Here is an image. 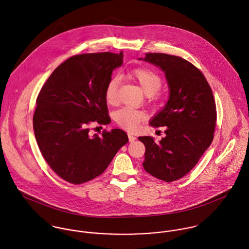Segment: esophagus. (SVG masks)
I'll use <instances>...</instances> for the list:
<instances>
[{"label": "esophagus", "instance_id": "esophagus-1", "mask_svg": "<svg viewBox=\"0 0 249 249\" xmlns=\"http://www.w3.org/2000/svg\"><path fill=\"white\" fill-rule=\"evenodd\" d=\"M128 139H129V142H134L137 138L135 137V136H133L132 134H130V133H128Z\"/></svg>", "mask_w": 249, "mask_h": 249}]
</instances>
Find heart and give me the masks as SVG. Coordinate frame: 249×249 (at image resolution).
I'll return each instance as SVG.
<instances>
[{
	"mask_svg": "<svg viewBox=\"0 0 249 249\" xmlns=\"http://www.w3.org/2000/svg\"><path fill=\"white\" fill-rule=\"evenodd\" d=\"M129 76L139 85L146 96H153L162 87L160 76L155 71L146 68L135 69L129 73ZM119 84L120 80L118 77H112L107 84L105 97L107 104L110 106H116L119 102ZM143 118V112L127 107L119 109L114 115L117 124L127 130H135Z\"/></svg>",
	"mask_w": 249,
	"mask_h": 249,
	"instance_id": "obj_1",
	"label": "heart"
}]
</instances>
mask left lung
<instances>
[{"label":"left lung","instance_id":"obj_1","mask_svg":"<svg viewBox=\"0 0 249 249\" xmlns=\"http://www.w3.org/2000/svg\"><path fill=\"white\" fill-rule=\"evenodd\" d=\"M143 60L164 71L170 98L149 124L166 126V136L159 142L150 136L138 138L145 146L142 167L152 177L172 182L185 177L213 141L216 122L213 92L203 73L184 58L147 53Z\"/></svg>","mask_w":249,"mask_h":249}]
</instances>
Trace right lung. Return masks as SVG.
<instances>
[{
    "label": "right lung",
    "mask_w": 249,
    "mask_h": 249,
    "mask_svg": "<svg viewBox=\"0 0 249 249\" xmlns=\"http://www.w3.org/2000/svg\"><path fill=\"white\" fill-rule=\"evenodd\" d=\"M124 53L73 55L52 72L36 100L34 129L39 149L52 170L78 185L101 176L118 150L128 142L122 129L89 134L97 122L108 124L105 91Z\"/></svg>",
    "instance_id": "right-lung-1"
}]
</instances>
